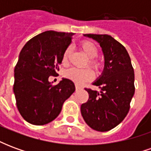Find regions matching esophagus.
Masks as SVG:
<instances>
[{
	"instance_id": "1",
	"label": "esophagus",
	"mask_w": 151,
	"mask_h": 151,
	"mask_svg": "<svg viewBox=\"0 0 151 151\" xmlns=\"http://www.w3.org/2000/svg\"><path fill=\"white\" fill-rule=\"evenodd\" d=\"M75 88H76V91H79V90H81V89H82V87H80L78 85H76Z\"/></svg>"
}]
</instances>
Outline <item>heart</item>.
<instances>
[{
    "label": "heart",
    "mask_w": 151,
    "mask_h": 151,
    "mask_svg": "<svg viewBox=\"0 0 151 151\" xmlns=\"http://www.w3.org/2000/svg\"><path fill=\"white\" fill-rule=\"evenodd\" d=\"M81 48L86 55L90 58L88 60L89 65L91 66L92 68L98 70L101 67V64L97 60L95 59V57L99 53L98 47L91 42L85 40L81 43ZM70 52H71V47H69L63 53L62 59H61L63 65H68ZM65 77L77 84H82L83 82L91 81L92 79L94 78V73L89 68H86L83 69L71 68L65 72Z\"/></svg>",
    "instance_id": "obj_1"
}]
</instances>
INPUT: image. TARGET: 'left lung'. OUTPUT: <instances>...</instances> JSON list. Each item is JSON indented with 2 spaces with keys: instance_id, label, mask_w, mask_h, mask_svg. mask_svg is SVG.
<instances>
[{
  "instance_id": "left-lung-1",
  "label": "left lung",
  "mask_w": 151,
  "mask_h": 151,
  "mask_svg": "<svg viewBox=\"0 0 151 151\" xmlns=\"http://www.w3.org/2000/svg\"><path fill=\"white\" fill-rule=\"evenodd\" d=\"M97 41L104 56V68L93 85L100 91L86 88L89 99L81 105L86 123L93 129L106 132L117 126L129 111L134 87V71L125 47L108 35L86 34Z\"/></svg>"
}]
</instances>
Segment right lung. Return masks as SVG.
<instances>
[{
	"label": "right lung",
	"mask_w": 151,
	"mask_h": 151,
	"mask_svg": "<svg viewBox=\"0 0 151 151\" xmlns=\"http://www.w3.org/2000/svg\"><path fill=\"white\" fill-rule=\"evenodd\" d=\"M73 35L44 31L22 47L14 69V93L18 111L28 123L43 125L55 120L64 102L75 91L74 83L68 78L55 86L48 81L57 74Z\"/></svg>",
	"instance_id": "right-lung-1"
}]
</instances>
